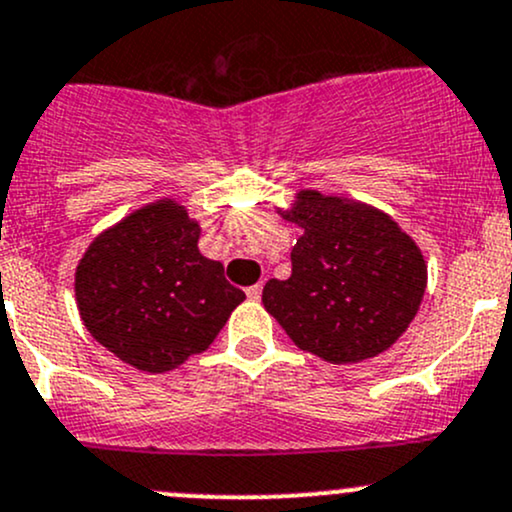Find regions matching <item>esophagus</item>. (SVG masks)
I'll return each instance as SVG.
<instances>
[{
	"label": "esophagus",
	"instance_id": "esophagus-1",
	"mask_svg": "<svg viewBox=\"0 0 512 512\" xmlns=\"http://www.w3.org/2000/svg\"><path fill=\"white\" fill-rule=\"evenodd\" d=\"M260 296H262V284H252V286H247V299L260 301Z\"/></svg>",
	"mask_w": 512,
	"mask_h": 512
}]
</instances>
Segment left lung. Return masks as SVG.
Returning a JSON list of instances; mask_svg holds the SVG:
<instances>
[{
    "instance_id": "8db88e82",
    "label": "left lung",
    "mask_w": 512,
    "mask_h": 512,
    "mask_svg": "<svg viewBox=\"0 0 512 512\" xmlns=\"http://www.w3.org/2000/svg\"><path fill=\"white\" fill-rule=\"evenodd\" d=\"M301 228L291 277L262 291L296 347L325 362L352 364L381 355L406 333L423 301V252L384 211L313 189L284 213Z\"/></svg>"
}]
</instances>
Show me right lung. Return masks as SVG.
Returning <instances> with one entry per match:
<instances>
[{"instance_id": "add662e5", "label": "right lung", "mask_w": 512, "mask_h": 512, "mask_svg": "<svg viewBox=\"0 0 512 512\" xmlns=\"http://www.w3.org/2000/svg\"><path fill=\"white\" fill-rule=\"evenodd\" d=\"M199 223L160 199L94 238L75 272L92 338L140 372L162 374L216 340L245 299L199 252Z\"/></svg>"}]
</instances>
